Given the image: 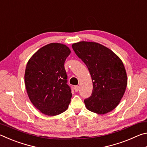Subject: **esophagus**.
<instances>
[{
  "instance_id": "obj_1",
  "label": "esophagus",
  "mask_w": 147,
  "mask_h": 147,
  "mask_svg": "<svg viewBox=\"0 0 147 147\" xmlns=\"http://www.w3.org/2000/svg\"><path fill=\"white\" fill-rule=\"evenodd\" d=\"M74 91H75L76 92L78 91V90H79V86H74Z\"/></svg>"
}]
</instances>
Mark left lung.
I'll return each mask as SVG.
<instances>
[{
    "label": "left lung",
    "mask_w": 147,
    "mask_h": 147,
    "mask_svg": "<svg viewBox=\"0 0 147 147\" xmlns=\"http://www.w3.org/2000/svg\"><path fill=\"white\" fill-rule=\"evenodd\" d=\"M74 53L88 67L93 81L91 96L84 100L88 110L106 114L120 102L127 86V75L121 59L110 49L95 42L72 45Z\"/></svg>",
    "instance_id": "obj_1"
}]
</instances>
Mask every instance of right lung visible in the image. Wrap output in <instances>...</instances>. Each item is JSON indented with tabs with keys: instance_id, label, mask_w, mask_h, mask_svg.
<instances>
[{
	"instance_id": "right-lung-1",
	"label": "right lung",
	"mask_w": 147,
	"mask_h": 147,
	"mask_svg": "<svg viewBox=\"0 0 147 147\" xmlns=\"http://www.w3.org/2000/svg\"><path fill=\"white\" fill-rule=\"evenodd\" d=\"M71 54L68 47L50 43L41 47L27 63L24 83L33 105L45 115L54 116L68 108L72 97L64 67Z\"/></svg>"
}]
</instances>
